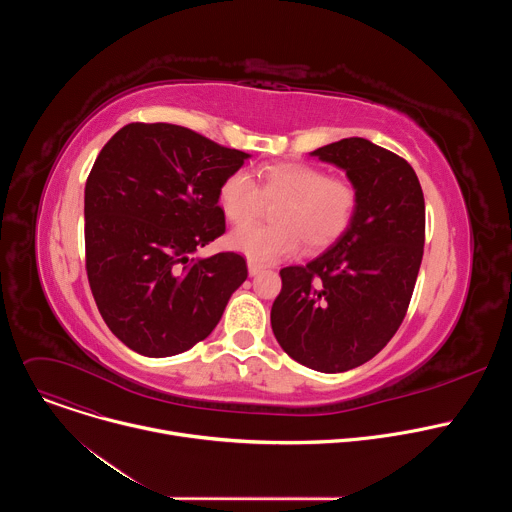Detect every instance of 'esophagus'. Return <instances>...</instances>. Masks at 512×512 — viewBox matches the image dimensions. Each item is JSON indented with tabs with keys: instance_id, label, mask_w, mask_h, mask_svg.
I'll list each match as a JSON object with an SVG mask.
<instances>
[{
	"instance_id": "1",
	"label": "esophagus",
	"mask_w": 512,
	"mask_h": 512,
	"mask_svg": "<svg viewBox=\"0 0 512 512\" xmlns=\"http://www.w3.org/2000/svg\"><path fill=\"white\" fill-rule=\"evenodd\" d=\"M261 271H263V265L249 261V275H251V277H253V275H257V273H261Z\"/></svg>"
}]
</instances>
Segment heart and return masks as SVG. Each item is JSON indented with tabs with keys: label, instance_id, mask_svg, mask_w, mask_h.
Here are the masks:
<instances>
[{
	"label": "heart",
	"instance_id": "heart-1",
	"mask_svg": "<svg viewBox=\"0 0 512 512\" xmlns=\"http://www.w3.org/2000/svg\"><path fill=\"white\" fill-rule=\"evenodd\" d=\"M280 200L271 228L245 226L229 235V247L249 261L265 265L291 257L304 241L318 251L340 239L356 214L358 192L344 178H328L308 164H275L259 172V186L237 170L218 188V204L233 225H244L258 213L262 200Z\"/></svg>",
	"mask_w": 512,
	"mask_h": 512
}]
</instances>
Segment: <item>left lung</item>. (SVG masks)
<instances>
[{"instance_id": "8db88e82", "label": "left lung", "mask_w": 512, "mask_h": 512, "mask_svg": "<svg viewBox=\"0 0 512 512\" xmlns=\"http://www.w3.org/2000/svg\"><path fill=\"white\" fill-rule=\"evenodd\" d=\"M310 156L346 172L358 208L322 255L279 271L271 328L304 367L344 373L381 352L407 314L423 257L425 200L413 168L364 137Z\"/></svg>"}]
</instances>
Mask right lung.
<instances>
[{
	"mask_svg": "<svg viewBox=\"0 0 512 512\" xmlns=\"http://www.w3.org/2000/svg\"><path fill=\"white\" fill-rule=\"evenodd\" d=\"M245 152L172 123H129L85 186L87 275L109 330L143 356L204 340L247 279L239 253L192 257L225 233L218 188Z\"/></svg>",
	"mask_w": 512,
	"mask_h": 512,
	"instance_id": "add662e5",
	"label": "right lung"
}]
</instances>
